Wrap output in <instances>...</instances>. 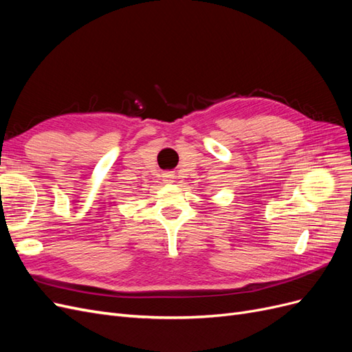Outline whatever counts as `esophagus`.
<instances>
[{
	"label": "esophagus",
	"mask_w": 352,
	"mask_h": 352,
	"mask_svg": "<svg viewBox=\"0 0 352 352\" xmlns=\"http://www.w3.org/2000/svg\"><path fill=\"white\" fill-rule=\"evenodd\" d=\"M163 177H164V182H173L175 175L172 172H166V173H163Z\"/></svg>",
	"instance_id": "esophagus-1"
}]
</instances>
